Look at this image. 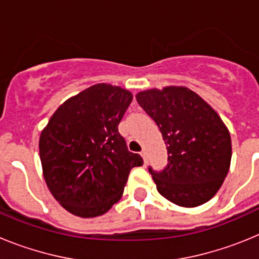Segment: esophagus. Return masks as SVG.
<instances>
[{
  "label": "esophagus",
  "instance_id": "esophagus-1",
  "mask_svg": "<svg viewBox=\"0 0 259 259\" xmlns=\"http://www.w3.org/2000/svg\"><path fill=\"white\" fill-rule=\"evenodd\" d=\"M140 154H141V157L144 158V162H145V163H146V162H148V153H146V150H143V152H141Z\"/></svg>",
  "mask_w": 259,
  "mask_h": 259
}]
</instances>
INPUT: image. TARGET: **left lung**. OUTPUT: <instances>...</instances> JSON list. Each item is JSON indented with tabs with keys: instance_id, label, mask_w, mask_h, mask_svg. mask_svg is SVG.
I'll return each instance as SVG.
<instances>
[{
	"instance_id": "1",
	"label": "left lung",
	"mask_w": 259,
	"mask_h": 259,
	"mask_svg": "<svg viewBox=\"0 0 259 259\" xmlns=\"http://www.w3.org/2000/svg\"><path fill=\"white\" fill-rule=\"evenodd\" d=\"M136 100L157 123L167 148L163 170L149 167L158 192L179 206L207 202L223 184L232 155L221 116L185 87L149 89L137 93Z\"/></svg>"
}]
</instances>
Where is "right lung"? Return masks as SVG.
Masks as SVG:
<instances>
[{"mask_svg": "<svg viewBox=\"0 0 259 259\" xmlns=\"http://www.w3.org/2000/svg\"><path fill=\"white\" fill-rule=\"evenodd\" d=\"M131 102L125 89L96 84L62 104L41 132L45 182L71 214H105L122 197L131 168L143 164L118 131Z\"/></svg>", "mask_w": 259, "mask_h": 259, "instance_id": "right-lung-1", "label": "right lung"}]
</instances>
